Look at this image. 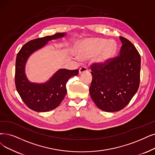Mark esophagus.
Here are the masks:
<instances>
[{
    "label": "esophagus",
    "mask_w": 155,
    "mask_h": 155,
    "mask_svg": "<svg viewBox=\"0 0 155 155\" xmlns=\"http://www.w3.org/2000/svg\"><path fill=\"white\" fill-rule=\"evenodd\" d=\"M87 71H88L87 67H81L79 69V74H82L83 72H86Z\"/></svg>",
    "instance_id": "esophagus-1"
}]
</instances>
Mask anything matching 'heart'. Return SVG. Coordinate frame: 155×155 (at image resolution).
I'll return each instance as SVG.
<instances>
[{"instance_id":"heart-1","label":"heart","mask_w":155,"mask_h":155,"mask_svg":"<svg viewBox=\"0 0 155 155\" xmlns=\"http://www.w3.org/2000/svg\"><path fill=\"white\" fill-rule=\"evenodd\" d=\"M107 41L106 39L101 38H91L82 41L78 47V57L86 59L97 53L95 62L100 66L107 65L114 57L117 49L115 42Z\"/></svg>"}]
</instances>
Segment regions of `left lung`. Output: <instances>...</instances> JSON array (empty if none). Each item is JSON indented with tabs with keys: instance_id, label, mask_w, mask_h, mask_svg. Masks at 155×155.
I'll return each instance as SVG.
<instances>
[{
	"instance_id": "1",
	"label": "left lung",
	"mask_w": 155,
	"mask_h": 155,
	"mask_svg": "<svg viewBox=\"0 0 155 155\" xmlns=\"http://www.w3.org/2000/svg\"><path fill=\"white\" fill-rule=\"evenodd\" d=\"M120 56L104 66L92 64L90 96L96 106L106 112H116L127 106L137 91L140 83V57L132 43L120 37Z\"/></svg>"
}]
</instances>
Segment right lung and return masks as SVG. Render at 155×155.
I'll use <instances>...</instances> for the list:
<instances>
[{"instance_id": "add662e5", "label": "right lung", "mask_w": 155, "mask_h": 155, "mask_svg": "<svg viewBox=\"0 0 155 155\" xmlns=\"http://www.w3.org/2000/svg\"><path fill=\"white\" fill-rule=\"evenodd\" d=\"M66 33L35 39L27 42L18 52L16 60L15 84L23 102L37 112H48L57 107L66 94V84L69 79L77 76L79 71L60 69L44 83L30 82L25 74V65L29 57L44 47L48 41L61 38Z\"/></svg>"}]
</instances>
